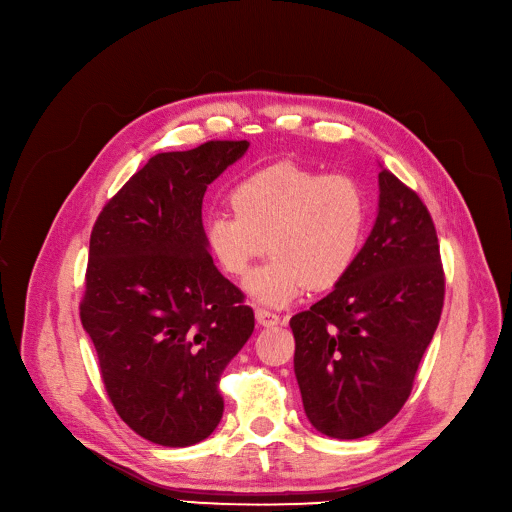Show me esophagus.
Segmentation results:
<instances>
[{"label": "esophagus", "mask_w": 512, "mask_h": 512, "mask_svg": "<svg viewBox=\"0 0 512 512\" xmlns=\"http://www.w3.org/2000/svg\"><path fill=\"white\" fill-rule=\"evenodd\" d=\"M255 317H257V321H259L261 326H267V328L280 324V315L270 311V309H265V307H257L255 309Z\"/></svg>", "instance_id": "obj_1"}]
</instances>
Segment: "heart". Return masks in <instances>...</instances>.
I'll return each instance as SVG.
<instances>
[{
    "label": "heart",
    "mask_w": 512,
    "mask_h": 512,
    "mask_svg": "<svg viewBox=\"0 0 512 512\" xmlns=\"http://www.w3.org/2000/svg\"><path fill=\"white\" fill-rule=\"evenodd\" d=\"M230 203L234 213L205 218L207 249L228 276L245 278L267 242L272 259L247 280V290L267 305H288L307 288H334L363 245L367 201L348 174L280 161L238 180Z\"/></svg>",
    "instance_id": "b5f03b06"
}]
</instances>
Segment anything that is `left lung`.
I'll return each instance as SVG.
<instances>
[{
  "instance_id": "left-lung-1",
  "label": "left lung",
  "mask_w": 512,
  "mask_h": 512,
  "mask_svg": "<svg viewBox=\"0 0 512 512\" xmlns=\"http://www.w3.org/2000/svg\"><path fill=\"white\" fill-rule=\"evenodd\" d=\"M444 284L432 215L382 170L378 220L351 272L290 319L294 373L317 432L363 438L402 409L438 328Z\"/></svg>"
}]
</instances>
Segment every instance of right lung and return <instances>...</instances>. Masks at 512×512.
<instances>
[{
    "mask_svg": "<svg viewBox=\"0 0 512 512\" xmlns=\"http://www.w3.org/2000/svg\"><path fill=\"white\" fill-rule=\"evenodd\" d=\"M249 149L207 141L157 153L105 203L91 232L80 321L122 421L170 448L205 440L220 378L255 328L245 294L207 253V184Z\"/></svg>",
    "mask_w": 512,
    "mask_h": 512,
    "instance_id": "1",
    "label": "right lung"
}]
</instances>
